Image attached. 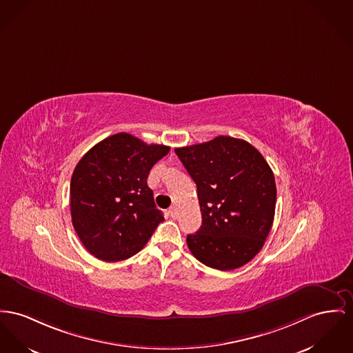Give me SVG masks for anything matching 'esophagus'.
I'll list each match as a JSON object with an SVG mask.
<instances>
[{"label":"esophagus","mask_w":353,"mask_h":353,"mask_svg":"<svg viewBox=\"0 0 353 353\" xmlns=\"http://www.w3.org/2000/svg\"><path fill=\"white\" fill-rule=\"evenodd\" d=\"M168 214L171 215V218H174V219H176L178 218V209L175 208V206H172L170 210H168Z\"/></svg>","instance_id":"1"}]
</instances>
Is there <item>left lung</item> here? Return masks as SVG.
<instances>
[{
  "label": "left lung",
  "mask_w": 353,
  "mask_h": 353,
  "mask_svg": "<svg viewBox=\"0 0 353 353\" xmlns=\"http://www.w3.org/2000/svg\"><path fill=\"white\" fill-rule=\"evenodd\" d=\"M196 185L202 226L188 235L192 256L206 266L233 270L254 259L276 210L274 175L259 150L232 137L175 148Z\"/></svg>",
  "instance_id": "1"
}]
</instances>
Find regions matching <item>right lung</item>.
<instances>
[{"mask_svg":"<svg viewBox=\"0 0 353 353\" xmlns=\"http://www.w3.org/2000/svg\"><path fill=\"white\" fill-rule=\"evenodd\" d=\"M170 151L120 132L94 145L71 178L72 223L96 259H130L165 221L147 186L150 170Z\"/></svg>","mask_w":353,"mask_h":353,"instance_id":"1","label":"right lung"}]
</instances>
